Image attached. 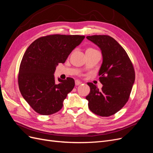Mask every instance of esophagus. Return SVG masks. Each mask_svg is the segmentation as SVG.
I'll return each instance as SVG.
<instances>
[{"mask_svg":"<svg viewBox=\"0 0 153 153\" xmlns=\"http://www.w3.org/2000/svg\"><path fill=\"white\" fill-rule=\"evenodd\" d=\"M81 84H82V82H81L80 81L78 80H75V85H80Z\"/></svg>","mask_w":153,"mask_h":153,"instance_id":"1","label":"esophagus"}]
</instances>
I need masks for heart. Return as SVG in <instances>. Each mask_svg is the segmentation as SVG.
Wrapping results in <instances>:
<instances>
[{
	"label": "heart",
	"mask_w": 153,
	"mask_h": 153,
	"mask_svg": "<svg viewBox=\"0 0 153 153\" xmlns=\"http://www.w3.org/2000/svg\"><path fill=\"white\" fill-rule=\"evenodd\" d=\"M87 50H94V49H92V48H88Z\"/></svg>",
	"instance_id": "heart-1"
}]
</instances>
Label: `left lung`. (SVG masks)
I'll list each match as a JSON object with an SVG mask.
<instances>
[{"mask_svg":"<svg viewBox=\"0 0 153 153\" xmlns=\"http://www.w3.org/2000/svg\"><path fill=\"white\" fill-rule=\"evenodd\" d=\"M101 50L103 62L99 71L101 90L87 83L90 93L86 96L92 112L102 117L117 113L127 103L135 79L134 68L124 49L107 35L87 36Z\"/></svg>","mask_w":153,"mask_h":153,"instance_id":"8db88e82","label":"left lung"}]
</instances>
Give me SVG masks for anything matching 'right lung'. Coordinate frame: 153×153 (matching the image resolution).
<instances>
[{"instance_id":"right-lung-1","label":"right lung","mask_w":153,"mask_h":153,"mask_svg":"<svg viewBox=\"0 0 153 153\" xmlns=\"http://www.w3.org/2000/svg\"><path fill=\"white\" fill-rule=\"evenodd\" d=\"M84 38L79 35H48L37 39L26 50L20 66L18 86L23 98L37 113L48 115L62 108L75 80L68 77L55 82L53 74L58 64L65 62Z\"/></svg>"}]
</instances>
